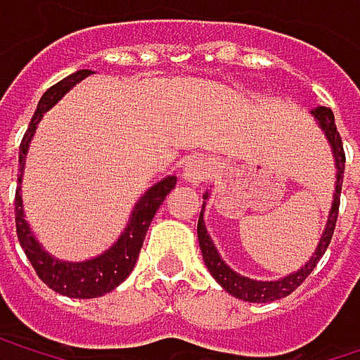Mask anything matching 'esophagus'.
Returning <instances> with one entry per match:
<instances>
[{"mask_svg":"<svg viewBox=\"0 0 360 360\" xmlns=\"http://www.w3.org/2000/svg\"><path fill=\"white\" fill-rule=\"evenodd\" d=\"M210 171H212V167H210V162L206 158L193 156V158L187 160L185 171H183V177H185V181H189L191 185H200L202 181L208 179Z\"/></svg>","mask_w":360,"mask_h":360,"instance_id":"obj_1","label":"esophagus"}]
</instances>
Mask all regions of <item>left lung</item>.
<instances>
[{"label":"left lung","mask_w":360,"mask_h":360,"mask_svg":"<svg viewBox=\"0 0 360 360\" xmlns=\"http://www.w3.org/2000/svg\"><path fill=\"white\" fill-rule=\"evenodd\" d=\"M311 114L317 118V122L321 124V129L325 131V137L331 143L333 158H335V169H338V177H335V193H333V202H331V210H329V219H327V227H325L323 236H321V242H319L317 250L313 254V258L300 271H296V273H292V275H288V277H283L279 281H254V279L238 275L236 271H231L221 260L219 252H217L212 240H210V236H208V231H206L202 212H200V219H198V240H200V250H202L204 264L210 271V275L217 279V283L225 292H229L231 296H236L240 300H246V302H273V300H279V298L290 296L313 273V269L321 260V256L325 254L329 242H331V238H333V229H335V221H338V210H340V193H342V181H344L346 154H344L342 137H340V133L335 129L333 112L329 108H325V106H317L315 110H311ZM206 198H208V193L204 195V200Z\"/></svg>","instance_id":"left-lung-1"}]
</instances>
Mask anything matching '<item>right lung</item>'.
I'll list each match as a JSON object with an SVG mask.
<instances>
[{
	"instance_id": "add662e5",
	"label": "right lung",
	"mask_w": 360,
	"mask_h": 360,
	"mask_svg": "<svg viewBox=\"0 0 360 360\" xmlns=\"http://www.w3.org/2000/svg\"><path fill=\"white\" fill-rule=\"evenodd\" d=\"M87 75H91V70H79L66 79H62L60 83H56L53 87H49L43 98L37 104L35 114L29 122V129L20 141V154H18V162H20V177L18 185L22 183V169H25V158H27V150L29 143L33 139V133L37 129V122L41 120L43 112L51 108L70 87H75L79 81H83ZM177 177H167L160 183L152 185L141 200L137 202L131 221L127 225V229L122 231V236L118 238V242L104 252L98 258L85 260V262H62L51 258L45 250H41V246L37 244L33 238L27 221H25V210H22V198H20V187L16 189V198H14V212H16V233H18V242L22 246V250L27 254V258L31 260L35 273L39 279L51 288L58 294L70 296V298H98L112 292L116 285H120L129 273L133 271L139 250L143 246V238L148 233V227L156 214V210L160 208V204L165 202V198L169 195V191L175 187Z\"/></svg>"
}]
</instances>
